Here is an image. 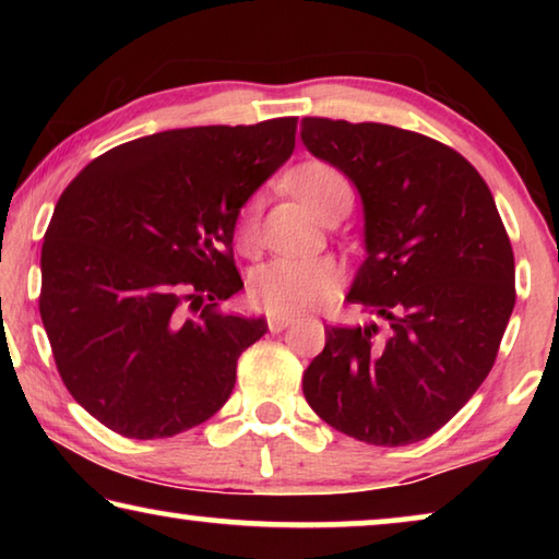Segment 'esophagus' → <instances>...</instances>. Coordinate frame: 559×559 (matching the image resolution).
Masks as SVG:
<instances>
[{"mask_svg": "<svg viewBox=\"0 0 559 559\" xmlns=\"http://www.w3.org/2000/svg\"><path fill=\"white\" fill-rule=\"evenodd\" d=\"M293 318H296V316H290V313H271L269 316V328L273 330V333H278V330L288 328L293 323Z\"/></svg>", "mask_w": 559, "mask_h": 559, "instance_id": "1", "label": "esophagus"}]
</instances>
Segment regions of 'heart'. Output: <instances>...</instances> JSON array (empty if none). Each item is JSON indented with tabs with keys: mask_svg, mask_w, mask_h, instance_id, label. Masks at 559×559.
Instances as JSON below:
<instances>
[{
	"mask_svg": "<svg viewBox=\"0 0 559 559\" xmlns=\"http://www.w3.org/2000/svg\"><path fill=\"white\" fill-rule=\"evenodd\" d=\"M288 187L293 194L318 214L323 206L343 194H349V182L343 173L325 163H302L288 175ZM236 236L243 246H249L257 236V210L246 204ZM340 266L333 259H273L263 263L249 278V296L253 306L269 313H296V310L313 308L323 302L340 283Z\"/></svg>",
	"mask_w": 559,
	"mask_h": 559,
	"instance_id": "1",
	"label": "heart"
}]
</instances>
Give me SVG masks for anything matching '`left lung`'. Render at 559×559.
Segmentation results:
<instances>
[{
  "label": "left lung",
  "instance_id": "left-lung-1",
  "mask_svg": "<svg viewBox=\"0 0 559 559\" xmlns=\"http://www.w3.org/2000/svg\"><path fill=\"white\" fill-rule=\"evenodd\" d=\"M300 138L357 187L367 257L347 302L377 318L325 328L302 394L357 441L427 439L488 377L515 306L493 194L466 157L419 132L302 118Z\"/></svg>",
  "mask_w": 559,
  "mask_h": 559
}]
</instances>
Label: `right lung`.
Listing matches in <instances>:
<instances>
[{
  "label": "right lung",
  "instance_id": "add662e5",
  "mask_svg": "<svg viewBox=\"0 0 559 559\" xmlns=\"http://www.w3.org/2000/svg\"><path fill=\"white\" fill-rule=\"evenodd\" d=\"M298 118L155 132L66 187L41 246L39 313L66 390L128 439L222 409L236 359L269 325L222 313L243 288L234 229L296 147Z\"/></svg>",
  "mask_w": 559,
  "mask_h": 559
}]
</instances>
